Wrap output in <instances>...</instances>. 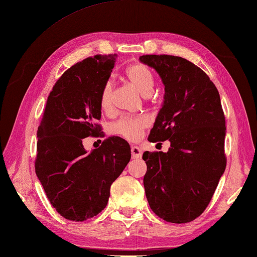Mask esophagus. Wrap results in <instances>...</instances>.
<instances>
[{
  "label": "esophagus",
  "mask_w": 257,
  "mask_h": 257,
  "mask_svg": "<svg viewBox=\"0 0 257 257\" xmlns=\"http://www.w3.org/2000/svg\"><path fill=\"white\" fill-rule=\"evenodd\" d=\"M132 156L134 159H139V158H141V156H143V150H141L139 147H132Z\"/></svg>",
  "instance_id": "esophagus-1"
}]
</instances>
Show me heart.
Instances as JSON below:
<instances>
[{
	"instance_id": "b5f03b06",
	"label": "heart",
	"mask_w": 257,
	"mask_h": 257,
	"mask_svg": "<svg viewBox=\"0 0 257 257\" xmlns=\"http://www.w3.org/2000/svg\"><path fill=\"white\" fill-rule=\"evenodd\" d=\"M123 77L129 85L140 92L143 96H149L155 86V77L151 70L144 64L130 65L124 70ZM111 96H112V85L110 83L105 84L100 92V108L103 111H109L111 108ZM149 117L145 114H139L135 117H124L119 120L114 125L116 133L122 138L129 141H138L143 136L145 129L150 125Z\"/></svg>"
}]
</instances>
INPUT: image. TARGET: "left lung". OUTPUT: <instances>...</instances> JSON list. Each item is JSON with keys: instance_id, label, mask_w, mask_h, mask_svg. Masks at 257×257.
Returning <instances> with one entry per match:
<instances>
[{"instance_id": "1", "label": "left lung", "mask_w": 257, "mask_h": 257, "mask_svg": "<svg viewBox=\"0 0 257 257\" xmlns=\"http://www.w3.org/2000/svg\"><path fill=\"white\" fill-rule=\"evenodd\" d=\"M139 59L157 70L166 91L148 140L171 144L168 152L146 151L143 156L147 200L160 219L188 223L209 205L226 167L220 94L209 76L185 58L144 55Z\"/></svg>"}]
</instances>
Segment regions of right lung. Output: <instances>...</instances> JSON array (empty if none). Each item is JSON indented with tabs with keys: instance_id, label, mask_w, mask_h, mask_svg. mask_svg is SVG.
<instances>
[{
	"instance_id": "add662e5",
	"label": "right lung",
	"mask_w": 257,
	"mask_h": 257,
	"mask_svg": "<svg viewBox=\"0 0 257 257\" xmlns=\"http://www.w3.org/2000/svg\"><path fill=\"white\" fill-rule=\"evenodd\" d=\"M117 54L76 63L53 86L37 129L35 172L59 214L83 222L105 209L110 187L132 158L129 144L109 137L87 152V137H102L100 92Z\"/></svg>"
}]
</instances>
